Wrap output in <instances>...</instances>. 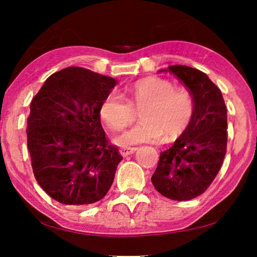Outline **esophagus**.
Listing matches in <instances>:
<instances>
[{"instance_id":"34e87169","label":"esophagus","mask_w":257,"mask_h":257,"mask_svg":"<svg viewBox=\"0 0 257 257\" xmlns=\"http://www.w3.org/2000/svg\"><path fill=\"white\" fill-rule=\"evenodd\" d=\"M136 151H137V147H121V149H119V152H120L122 157L130 156V154L136 152Z\"/></svg>"}]
</instances>
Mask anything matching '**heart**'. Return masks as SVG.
I'll use <instances>...</instances> for the list:
<instances>
[{"label":"heart","instance_id":"b5f03b06","mask_svg":"<svg viewBox=\"0 0 257 257\" xmlns=\"http://www.w3.org/2000/svg\"><path fill=\"white\" fill-rule=\"evenodd\" d=\"M124 92L127 100L118 93H108L99 106L100 118L114 131L131 124L140 108L143 118L117 138L121 146L157 142L163 136L175 138L188 127L194 115L192 94L161 77L136 80L124 87Z\"/></svg>","mask_w":257,"mask_h":257}]
</instances>
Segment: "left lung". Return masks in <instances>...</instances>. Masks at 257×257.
Wrapping results in <instances>:
<instances>
[{
  "label": "left lung",
  "instance_id": "1",
  "mask_svg": "<svg viewBox=\"0 0 257 257\" xmlns=\"http://www.w3.org/2000/svg\"><path fill=\"white\" fill-rule=\"evenodd\" d=\"M167 70L192 94L194 115L173 146L160 153L151 180L161 195L187 201L205 193L222 166L227 107L220 89L206 73L186 65H171Z\"/></svg>",
  "mask_w": 257,
  "mask_h": 257
}]
</instances>
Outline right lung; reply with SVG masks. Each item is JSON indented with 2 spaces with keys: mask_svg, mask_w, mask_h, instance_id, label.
I'll use <instances>...</instances> for the list:
<instances>
[{
  "mask_svg": "<svg viewBox=\"0 0 257 257\" xmlns=\"http://www.w3.org/2000/svg\"><path fill=\"white\" fill-rule=\"evenodd\" d=\"M115 79L69 66L45 80L33 98L27 144L43 191L68 206L90 205L106 195L122 157L100 124L101 100Z\"/></svg>",
  "mask_w": 257,
  "mask_h": 257,
  "instance_id": "obj_1",
  "label": "right lung"
}]
</instances>
